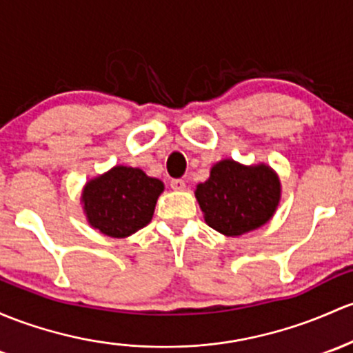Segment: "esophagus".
I'll return each mask as SVG.
<instances>
[{
	"mask_svg": "<svg viewBox=\"0 0 353 353\" xmlns=\"http://www.w3.org/2000/svg\"><path fill=\"white\" fill-rule=\"evenodd\" d=\"M170 187H172L173 190H176V192H183L185 188H187V183H185L183 180H180V178H176V180L170 181Z\"/></svg>",
	"mask_w": 353,
	"mask_h": 353,
	"instance_id": "obj_1",
	"label": "esophagus"
}]
</instances>
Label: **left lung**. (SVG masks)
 <instances>
[{
	"instance_id": "left-lung-1",
	"label": "left lung",
	"mask_w": 353,
	"mask_h": 353,
	"mask_svg": "<svg viewBox=\"0 0 353 353\" xmlns=\"http://www.w3.org/2000/svg\"><path fill=\"white\" fill-rule=\"evenodd\" d=\"M195 199L207 225L227 237L261 229L271 221L281 202V180L266 165H242L221 160L210 176L195 188Z\"/></svg>"
}]
</instances>
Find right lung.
<instances>
[{"label": "right lung", "instance_id": "right-lung-1", "mask_svg": "<svg viewBox=\"0 0 353 353\" xmlns=\"http://www.w3.org/2000/svg\"><path fill=\"white\" fill-rule=\"evenodd\" d=\"M163 190V181L148 176L141 168L116 165L84 185L82 210L92 229L124 239L151 222Z\"/></svg>", "mask_w": 353, "mask_h": 353}]
</instances>
